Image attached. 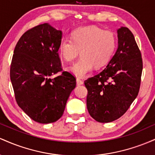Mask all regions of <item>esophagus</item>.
<instances>
[{"instance_id": "obj_1", "label": "esophagus", "mask_w": 155, "mask_h": 155, "mask_svg": "<svg viewBox=\"0 0 155 155\" xmlns=\"http://www.w3.org/2000/svg\"><path fill=\"white\" fill-rule=\"evenodd\" d=\"M84 81L82 80H81L80 79H76V84L77 85H81L83 84Z\"/></svg>"}]
</instances>
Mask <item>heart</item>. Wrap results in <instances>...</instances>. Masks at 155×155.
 I'll return each instance as SVG.
<instances>
[{
    "label": "heart",
    "instance_id": "b5f03b06",
    "mask_svg": "<svg viewBox=\"0 0 155 155\" xmlns=\"http://www.w3.org/2000/svg\"><path fill=\"white\" fill-rule=\"evenodd\" d=\"M117 46L114 33L96 26L79 28L73 31L71 39L63 38L58 50L65 61L74 60L79 54L81 58L68 68L79 78L85 77L93 68H101L111 60Z\"/></svg>",
    "mask_w": 155,
    "mask_h": 155
}]
</instances>
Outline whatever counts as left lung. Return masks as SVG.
Returning a JSON list of instances; mask_svg holds the SVG:
<instances>
[{
	"label": "left lung",
	"mask_w": 155,
	"mask_h": 155,
	"mask_svg": "<svg viewBox=\"0 0 155 155\" xmlns=\"http://www.w3.org/2000/svg\"><path fill=\"white\" fill-rule=\"evenodd\" d=\"M118 48L104 70L84 81L87 107L94 120L106 123L127 111L139 92L143 70L141 53L127 28L117 30Z\"/></svg>",
	"instance_id": "left-lung-1"
}]
</instances>
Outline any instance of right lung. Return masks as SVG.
Wrapping results in <instances>:
<instances>
[{
  "label": "right lung",
  "instance_id": "1",
  "mask_svg": "<svg viewBox=\"0 0 155 155\" xmlns=\"http://www.w3.org/2000/svg\"><path fill=\"white\" fill-rule=\"evenodd\" d=\"M62 31L48 23L31 28L16 45L10 78L18 106L33 120L42 124L58 121L76 87V78L63 71L58 54Z\"/></svg>",
  "mask_w": 155,
  "mask_h": 155
}]
</instances>
